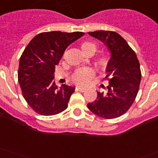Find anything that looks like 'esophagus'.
Here are the masks:
<instances>
[{
  "label": "esophagus",
  "mask_w": 158,
  "mask_h": 158,
  "mask_svg": "<svg viewBox=\"0 0 158 158\" xmlns=\"http://www.w3.org/2000/svg\"><path fill=\"white\" fill-rule=\"evenodd\" d=\"M76 89H77V91H80V92H82V93H83V92H85V91L86 90V89L81 88V87H77Z\"/></svg>",
  "instance_id": "obj_1"
}]
</instances>
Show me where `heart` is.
Segmentation results:
<instances>
[{
  "mask_svg": "<svg viewBox=\"0 0 158 158\" xmlns=\"http://www.w3.org/2000/svg\"><path fill=\"white\" fill-rule=\"evenodd\" d=\"M81 48L83 52L88 56L94 54L98 49L97 44L91 41L83 42L81 45ZM96 64L100 69H105L109 64V58L106 55L101 54L96 59ZM94 77V70L90 68H83V69H78L74 72L71 76V81L78 86L85 87L90 83L91 80Z\"/></svg>",
  "mask_w": 158,
  "mask_h": 158,
  "instance_id": "b5f03b06",
  "label": "heart"
}]
</instances>
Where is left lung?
<instances>
[{
  "instance_id": "obj_1",
  "label": "left lung",
  "mask_w": 158,
  "mask_h": 158,
  "mask_svg": "<svg viewBox=\"0 0 158 158\" xmlns=\"http://www.w3.org/2000/svg\"><path fill=\"white\" fill-rule=\"evenodd\" d=\"M89 35L101 40L111 52L105 80V92H98L89 110L101 118L110 119L125 114L135 101L140 88L141 71L137 56L127 41L114 31H98Z\"/></svg>"
}]
</instances>
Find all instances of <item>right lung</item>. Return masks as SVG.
<instances>
[{
	"label": "right lung",
	"instance_id": "1",
	"mask_svg": "<svg viewBox=\"0 0 158 158\" xmlns=\"http://www.w3.org/2000/svg\"><path fill=\"white\" fill-rule=\"evenodd\" d=\"M84 32H43L31 40L20 57L18 82L27 104L38 114L55 115L68 107L75 88L57 87L54 79L56 65L72 43Z\"/></svg>",
	"mask_w": 158,
	"mask_h": 158
}]
</instances>
